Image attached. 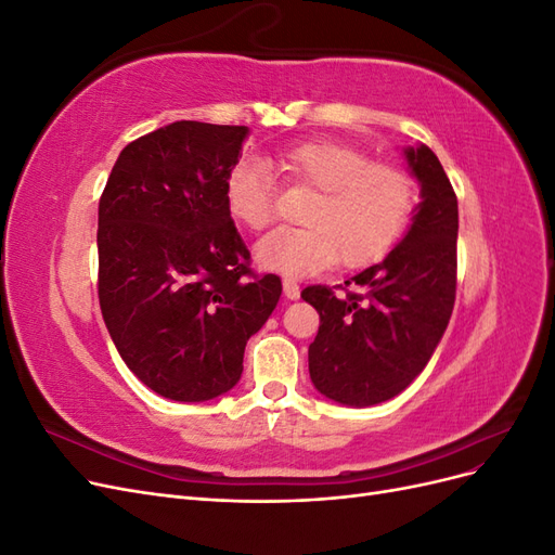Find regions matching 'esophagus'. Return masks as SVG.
<instances>
[{"label": "esophagus", "mask_w": 555, "mask_h": 555, "mask_svg": "<svg viewBox=\"0 0 555 555\" xmlns=\"http://www.w3.org/2000/svg\"><path fill=\"white\" fill-rule=\"evenodd\" d=\"M282 289H284V296H287L289 300H296L300 296V287L296 284V280H292V278L282 280Z\"/></svg>", "instance_id": "1"}]
</instances>
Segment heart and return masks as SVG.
Wrapping results in <instances>:
<instances>
[{
	"mask_svg": "<svg viewBox=\"0 0 555 555\" xmlns=\"http://www.w3.org/2000/svg\"><path fill=\"white\" fill-rule=\"evenodd\" d=\"M282 173L319 190L306 212L308 227H280L257 245V261L287 278H308L340 259L347 268L377 261L405 231L414 210V180L400 166L371 162L335 141H306L282 150ZM227 210L259 231L273 220L275 194L266 162L243 155L224 176Z\"/></svg>",
	"mask_w": 555,
	"mask_h": 555,
	"instance_id": "heart-1",
	"label": "heart"
}]
</instances>
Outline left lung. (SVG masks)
Segmentation results:
<instances>
[{
    "label": "left lung",
    "mask_w": 555,
    "mask_h": 555,
    "mask_svg": "<svg viewBox=\"0 0 555 555\" xmlns=\"http://www.w3.org/2000/svg\"><path fill=\"white\" fill-rule=\"evenodd\" d=\"M402 155L422 194L405 236L379 263L345 280L363 294L335 296L326 287L300 294L319 312L310 379L347 408H371L405 391L440 345L456 300V194L428 145H408Z\"/></svg>",
    "instance_id": "1"
}]
</instances>
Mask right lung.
I'll return each instance as SVG.
<instances>
[{"label":"right lung","mask_w":555,"mask_h":555,"mask_svg":"<svg viewBox=\"0 0 555 555\" xmlns=\"http://www.w3.org/2000/svg\"><path fill=\"white\" fill-rule=\"evenodd\" d=\"M247 133L194 120L150 131L122 150L99 201L106 328L129 371L169 400L231 391L282 294L278 275H251L224 201Z\"/></svg>","instance_id":"1"}]
</instances>
